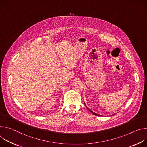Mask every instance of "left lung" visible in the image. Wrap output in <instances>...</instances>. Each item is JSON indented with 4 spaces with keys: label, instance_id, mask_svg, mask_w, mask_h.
Here are the masks:
<instances>
[{
    "label": "left lung",
    "instance_id": "obj_1",
    "mask_svg": "<svg viewBox=\"0 0 147 147\" xmlns=\"http://www.w3.org/2000/svg\"><path fill=\"white\" fill-rule=\"evenodd\" d=\"M87 108H88V107H87ZM88 110H90V112H91V113H92V114H93V115H96V116H100V115H98V114H96V113H94V112H93V111H92V110H90V109H88Z\"/></svg>",
    "mask_w": 147,
    "mask_h": 147
}]
</instances>
